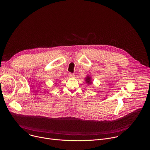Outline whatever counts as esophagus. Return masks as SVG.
Returning a JSON list of instances; mask_svg holds the SVG:
<instances>
[{
	"mask_svg": "<svg viewBox=\"0 0 150 150\" xmlns=\"http://www.w3.org/2000/svg\"><path fill=\"white\" fill-rule=\"evenodd\" d=\"M68 76H69V77L70 78H73V77H74V74H73V73H69V74H68Z\"/></svg>",
	"mask_w": 150,
	"mask_h": 150,
	"instance_id": "34e87169",
	"label": "esophagus"
}]
</instances>
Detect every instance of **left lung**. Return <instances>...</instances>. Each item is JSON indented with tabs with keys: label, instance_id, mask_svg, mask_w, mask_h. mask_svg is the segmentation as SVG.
Segmentation results:
<instances>
[{
	"label": "left lung",
	"instance_id": "1",
	"mask_svg": "<svg viewBox=\"0 0 150 150\" xmlns=\"http://www.w3.org/2000/svg\"><path fill=\"white\" fill-rule=\"evenodd\" d=\"M85 81H86V83L87 84H88V85L92 84V82H91V77L90 76H87L86 77V79H85Z\"/></svg>",
	"mask_w": 150,
	"mask_h": 150
}]
</instances>
